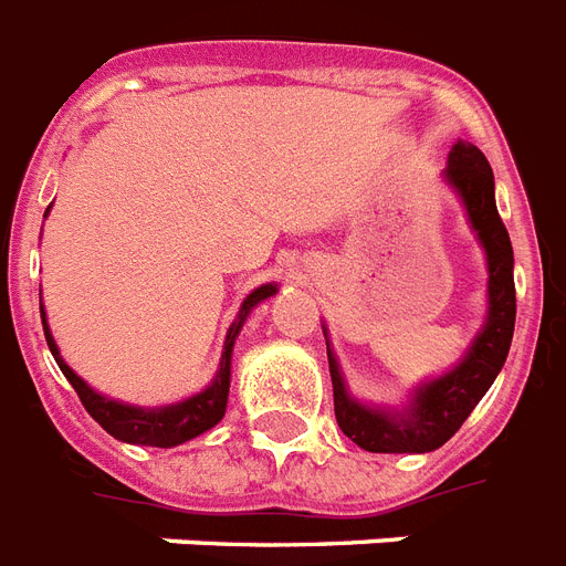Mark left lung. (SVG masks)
Instances as JSON below:
<instances>
[{"label":"left lung","instance_id":"left-lung-1","mask_svg":"<svg viewBox=\"0 0 566 566\" xmlns=\"http://www.w3.org/2000/svg\"><path fill=\"white\" fill-rule=\"evenodd\" d=\"M447 178L459 189L468 207L470 224L482 239L488 254V324L479 333L464 361L436 382L418 388L411 406L400 415L374 411L350 400L329 354L333 403L336 420L354 444L368 453H429L447 444L459 432L468 415L485 397L503 368L514 336V251L494 201V171L473 143H455L450 151Z\"/></svg>","mask_w":566,"mask_h":566}]
</instances>
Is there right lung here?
<instances>
[{"instance_id": "obj_1", "label": "right lung", "mask_w": 566, "mask_h": 566, "mask_svg": "<svg viewBox=\"0 0 566 566\" xmlns=\"http://www.w3.org/2000/svg\"><path fill=\"white\" fill-rule=\"evenodd\" d=\"M277 292V286H260L254 289L251 295L245 297L242 312H239V321L228 329V342H224V354H221L219 374L212 379V386L201 395L189 397L184 403L163 406V409H134V406H122L116 400H104L102 395H96L93 388L84 382V379L75 374V370L61 359L57 354V345H54L52 333H49L46 321H43V333H46L49 350H52L57 368L63 370V377L70 379L75 395L81 397L84 409L90 411V418L96 420L98 427L107 429L113 438L119 441H128V444H146V447H175L184 444L189 438L201 436L210 427H216L221 418H224V406H228V388H230V354H233V342H237V333L242 327V321L251 312V306H256L260 301L271 297ZM40 318H43V310H40Z\"/></svg>"}]
</instances>
